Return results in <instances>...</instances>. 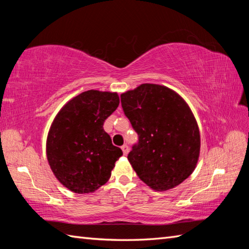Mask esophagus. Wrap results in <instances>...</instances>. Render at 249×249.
I'll use <instances>...</instances> for the list:
<instances>
[{
	"instance_id": "1",
	"label": "esophagus",
	"mask_w": 249,
	"mask_h": 249,
	"mask_svg": "<svg viewBox=\"0 0 249 249\" xmlns=\"http://www.w3.org/2000/svg\"><path fill=\"white\" fill-rule=\"evenodd\" d=\"M122 151H123V154L126 156L128 154V152H129V149H128V145H126V144H124V145H122Z\"/></svg>"
}]
</instances>
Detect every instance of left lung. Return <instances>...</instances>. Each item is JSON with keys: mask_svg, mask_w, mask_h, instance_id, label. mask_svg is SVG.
<instances>
[{"mask_svg": "<svg viewBox=\"0 0 249 249\" xmlns=\"http://www.w3.org/2000/svg\"><path fill=\"white\" fill-rule=\"evenodd\" d=\"M121 103L139 136L127 156L139 178L157 192L177 187L200 155V131L189 106L173 89L153 83L121 94Z\"/></svg>", "mask_w": 249, "mask_h": 249, "instance_id": "left-lung-1", "label": "left lung"}]
</instances>
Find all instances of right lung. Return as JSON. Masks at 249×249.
Listing matches in <instances>:
<instances>
[{
  "instance_id": "add662e5",
  "label": "right lung",
  "mask_w": 249,
  "mask_h": 249,
  "mask_svg": "<svg viewBox=\"0 0 249 249\" xmlns=\"http://www.w3.org/2000/svg\"><path fill=\"white\" fill-rule=\"evenodd\" d=\"M119 104L116 92L89 89L67 102L52 122L47 160L57 181L71 192L94 193L108 182L123 155L103 127Z\"/></svg>"
}]
</instances>
